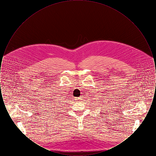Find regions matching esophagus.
<instances>
[{"mask_svg": "<svg viewBox=\"0 0 156 156\" xmlns=\"http://www.w3.org/2000/svg\"><path fill=\"white\" fill-rule=\"evenodd\" d=\"M78 99V100H81V97H79V98H78V99Z\"/></svg>", "mask_w": 156, "mask_h": 156, "instance_id": "34e87169", "label": "esophagus"}]
</instances>
